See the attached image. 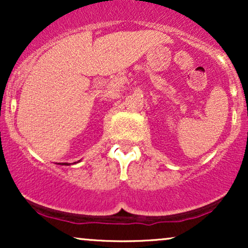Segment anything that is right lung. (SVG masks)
<instances>
[{"instance_id":"obj_1","label":"right lung","mask_w":248,"mask_h":248,"mask_svg":"<svg viewBox=\"0 0 248 248\" xmlns=\"http://www.w3.org/2000/svg\"><path fill=\"white\" fill-rule=\"evenodd\" d=\"M78 162H80V161H77V162H75V163H72V164H76V163H78ZM58 164H61V166H70L71 163H58Z\"/></svg>"}]
</instances>
